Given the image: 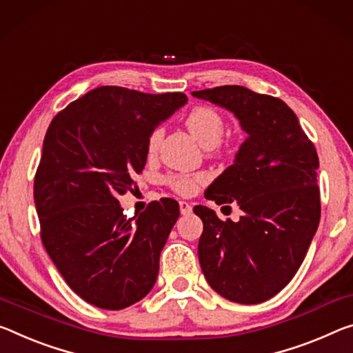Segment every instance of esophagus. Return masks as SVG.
I'll list each match as a JSON object with an SVG mask.
<instances>
[{
	"instance_id": "esophagus-1",
	"label": "esophagus",
	"mask_w": 353,
	"mask_h": 353,
	"mask_svg": "<svg viewBox=\"0 0 353 353\" xmlns=\"http://www.w3.org/2000/svg\"><path fill=\"white\" fill-rule=\"evenodd\" d=\"M179 207H181V214L182 215H188L192 212V204L187 203V201H179Z\"/></svg>"
}]
</instances>
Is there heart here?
Wrapping results in <instances>:
<instances>
[{"label":"heart","instance_id":"b5f03b06","mask_svg":"<svg viewBox=\"0 0 353 353\" xmlns=\"http://www.w3.org/2000/svg\"><path fill=\"white\" fill-rule=\"evenodd\" d=\"M185 124L188 130L196 137L204 148H215L225 135V119L210 106H196V108H193L187 116ZM161 138H163V128L161 127H157L150 132L148 138V150L150 154L159 149ZM205 181V174H168L165 179L166 185L174 190L177 194H182V196L193 194L198 190L199 183Z\"/></svg>","mask_w":353,"mask_h":353}]
</instances>
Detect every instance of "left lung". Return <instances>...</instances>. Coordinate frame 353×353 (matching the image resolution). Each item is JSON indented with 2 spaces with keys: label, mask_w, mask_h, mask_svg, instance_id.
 Instances as JSON below:
<instances>
[{
  "label": "left lung",
  "mask_w": 353,
  "mask_h": 353,
  "mask_svg": "<svg viewBox=\"0 0 353 353\" xmlns=\"http://www.w3.org/2000/svg\"><path fill=\"white\" fill-rule=\"evenodd\" d=\"M232 111L248 138L234 165L204 196L216 204L237 201L243 215L223 221L205 205L199 264L212 289L231 301L256 305L288 286L303 262L321 220L319 157L297 116L281 99L243 86L194 91Z\"/></svg>",
  "instance_id": "left-lung-1"
}]
</instances>
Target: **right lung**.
<instances>
[{
  "mask_svg": "<svg viewBox=\"0 0 353 353\" xmlns=\"http://www.w3.org/2000/svg\"><path fill=\"white\" fill-rule=\"evenodd\" d=\"M187 103L182 92L100 86L53 117L34 177L41 239L77 295L124 310L154 288L160 253L179 218L171 198L127 220L117 201L133 192L150 132Z\"/></svg>",
  "mask_w": 353,
  "mask_h": 353,
  "instance_id": "add662e5",
  "label": "right lung"
}]
</instances>
